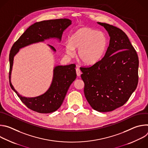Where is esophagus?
Here are the masks:
<instances>
[{
	"label": "esophagus",
	"mask_w": 148,
	"mask_h": 148,
	"mask_svg": "<svg viewBox=\"0 0 148 148\" xmlns=\"http://www.w3.org/2000/svg\"><path fill=\"white\" fill-rule=\"evenodd\" d=\"M76 73H77V75L78 77L80 76V75H81V72L80 70H79L78 68H77V69H76Z\"/></svg>",
	"instance_id": "obj_1"
}]
</instances>
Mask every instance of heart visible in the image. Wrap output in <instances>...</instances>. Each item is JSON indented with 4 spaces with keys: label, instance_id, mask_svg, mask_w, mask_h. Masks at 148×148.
Masks as SVG:
<instances>
[{
    "label": "heart",
    "instance_id": "obj_1",
    "mask_svg": "<svg viewBox=\"0 0 148 148\" xmlns=\"http://www.w3.org/2000/svg\"><path fill=\"white\" fill-rule=\"evenodd\" d=\"M108 40L102 32L84 27L75 30L65 45L66 54L73 57L78 50L77 57L82 64L91 66L101 60L107 50Z\"/></svg>",
    "mask_w": 148,
    "mask_h": 148
}]
</instances>
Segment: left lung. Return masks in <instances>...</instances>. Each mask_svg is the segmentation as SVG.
<instances>
[{"mask_svg": "<svg viewBox=\"0 0 148 148\" xmlns=\"http://www.w3.org/2000/svg\"><path fill=\"white\" fill-rule=\"evenodd\" d=\"M108 32L110 44L104 57L90 67H81L84 92L91 107L98 112L112 111L124 105L136 90L139 60L122 30L97 22Z\"/></svg>", "mask_w": 148, "mask_h": 148, "instance_id": "8db88e82", "label": "left lung"}]
</instances>
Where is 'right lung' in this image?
Listing matches in <instances>:
<instances>
[{"label": "right lung", "instance_id": "add662e5", "mask_svg": "<svg viewBox=\"0 0 148 148\" xmlns=\"http://www.w3.org/2000/svg\"><path fill=\"white\" fill-rule=\"evenodd\" d=\"M71 21L68 18L44 20L30 26L13 45L9 54V83L11 88L22 102L29 109L38 113L48 114L57 111L62 103L71 84L76 78L75 64L57 66L53 70V77L50 87L43 94L36 97H23L16 91L11 82L13 60L19 50L30 45L43 42L45 40H61L62 34ZM56 52L54 47L49 45Z\"/></svg>", "mask_w": 148, "mask_h": 148}]
</instances>
